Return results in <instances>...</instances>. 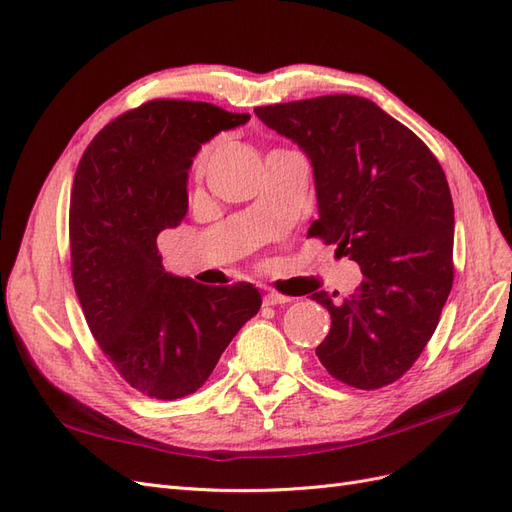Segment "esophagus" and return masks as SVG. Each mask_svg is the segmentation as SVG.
I'll list each match as a JSON object with an SVG mask.
<instances>
[{
    "label": "esophagus",
    "mask_w": 512,
    "mask_h": 512,
    "mask_svg": "<svg viewBox=\"0 0 512 512\" xmlns=\"http://www.w3.org/2000/svg\"><path fill=\"white\" fill-rule=\"evenodd\" d=\"M282 303H290V297L280 292H267L265 297H262V305H282Z\"/></svg>",
    "instance_id": "obj_1"
}]
</instances>
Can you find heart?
I'll return each instance as SVG.
<instances>
[{
  "label": "heart",
  "mask_w": 512,
  "mask_h": 512,
  "mask_svg": "<svg viewBox=\"0 0 512 512\" xmlns=\"http://www.w3.org/2000/svg\"><path fill=\"white\" fill-rule=\"evenodd\" d=\"M207 153H209V149H207V147L198 153V158H196V168H200V166L205 164V160H207Z\"/></svg>",
  "instance_id": "b5f03b06"
}]
</instances>
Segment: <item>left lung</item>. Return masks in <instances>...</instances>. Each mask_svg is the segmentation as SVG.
I'll return each instance as SVG.
<instances>
[{
    "instance_id": "8db88e82",
    "label": "left lung",
    "mask_w": 512,
    "mask_h": 512,
    "mask_svg": "<svg viewBox=\"0 0 512 512\" xmlns=\"http://www.w3.org/2000/svg\"><path fill=\"white\" fill-rule=\"evenodd\" d=\"M254 113L312 160L320 218L307 237L335 243L363 271L339 303L312 294L331 314L320 363L363 391L399 380L436 331L455 277V213L440 162L367 98L320 96Z\"/></svg>"
}]
</instances>
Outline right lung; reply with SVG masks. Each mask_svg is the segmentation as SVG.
I'll return each mask as SVG.
<instances>
[{
  "label": "right lung",
  "mask_w": 512,
  "mask_h": 512,
  "mask_svg": "<svg viewBox=\"0 0 512 512\" xmlns=\"http://www.w3.org/2000/svg\"><path fill=\"white\" fill-rule=\"evenodd\" d=\"M209 102L149 100L113 119L83 153L70 194L72 282L117 374L156 399L198 391L230 339L260 309L252 284L168 275L158 235L188 213L200 145L247 123Z\"/></svg>",
  "instance_id": "1"
}]
</instances>
